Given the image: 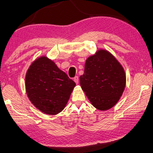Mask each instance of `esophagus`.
Returning a JSON list of instances; mask_svg holds the SVG:
<instances>
[{"instance_id":"esophagus-1","label":"esophagus","mask_w":153,"mask_h":153,"mask_svg":"<svg viewBox=\"0 0 153 153\" xmlns=\"http://www.w3.org/2000/svg\"><path fill=\"white\" fill-rule=\"evenodd\" d=\"M74 81L75 82V83H76V84H78L79 83V77L78 76H75L74 78Z\"/></svg>"}]
</instances>
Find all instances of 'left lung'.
I'll return each instance as SVG.
<instances>
[{"label": "left lung", "instance_id": "left-lung-1", "mask_svg": "<svg viewBox=\"0 0 153 153\" xmlns=\"http://www.w3.org/2000/svg\"><path fill=\"white\" fill-rule=\"evenodd\" d=\"M80 85L95 108L108 110L118 102L124 90V70L110 52L100 50L86 60Z\"/></svg>", "mask_w": 153, "mask_h": 153}]
</instances>
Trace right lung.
Here are the masks:
<instances>
[{"mask_svg": "<svg viewBox=\"0 0 153 153\" xmlns=\"http://www.w3.org/2000/svg\"><path fill=\"white\" fill-rule=\"evenodd\" d=\"M75 85L74 81L45 56L33 62L25 76L29 99L41 112L51 115L64 109Z\"/></svg>", "mask_w": 153, "mask_h": 153, "instance_id": "obj_1", "label": "right lung"}]
</instances>
